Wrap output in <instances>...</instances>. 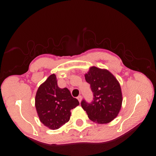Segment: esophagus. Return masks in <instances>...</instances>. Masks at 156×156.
Wrapping results in <instances>:
<instances>
[{"instance_id": "1", "label": "esophagus", "mask_w": 156, "mask_h": 156, "mask_svg": "<svg viewBox=\"0 0 156 156\" xmlns=\"http://www.w3.org/2000/svg\"><path fill=\"white\" fill-rule=\"evenodd\" d=\"M77 99H78L79 102H81V100H82V97H81V96H79L77 97Z\"/></svg>"}]
</instances>
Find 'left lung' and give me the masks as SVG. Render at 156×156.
I'll use <instances>...</instances> for the list:
<instances>
[{
    "label": "left lung",
    "instance_id": "1",
    "mask_svg": "<svg viewBox=\"0 0 156 156\" xmlns=\"http://www.w3.org/2000/svg\"><path fill=\"white\" fill-rule=\"evenodd\" d=\"M90 84L94 98L91 103L83 100L81 107L90 120L97 124H108L118 115L122 105V93L119 81L107 69L90 67L85 74Z\"/></svg>",
    "mask_w": 156,
    "mask_h": 156
}]
</instances>
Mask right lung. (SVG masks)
Instances as JSON below:
<instances>
[{
	"label": "right lung",
	"mask_w": 156,
	"mask_h": 156,
	"mask_svg": "<svg viewBox=\"0 0 156 156\" xmlns=\"http://www.w3.org/2000/svg\"><path fill=\"white\" fill-rule=\"evenodd\" d=\"M55 74L51 75L37 90L35 107L41 122L51 130H57L70 119V110L79 105L68 88H60Z\"/></svg>",
	"instance_id": "obj_1"
}]
</instances>
